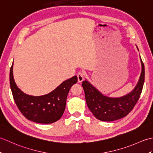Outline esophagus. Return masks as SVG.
<instances>
[{"instance_id": "34e87169", "label": "esophagus", "mask_w": 153, "mask_h": 153, "mask_svg": "<svg viewBox=\"0 0 153 153\" xmlns=\"http://www.w3.org/2000/svg\"><path fill=\"white\" fill-rule=\"evenodd\" d=\"M77 79H78V82H82L84 78H85V74H84V73L82 72V71H79L77 74Z\"/></svg>"}]
</instances>
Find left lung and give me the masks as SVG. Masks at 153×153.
Returning a JSON list of instances; mask_svg holds the SVG:
<instances>
[{"label": "left lung", "instance_id": "left-lung-1", "mask_svg": "<svg viewBox=\"0 0 153 153\" xmlns=\"http://www.w3.org/2000/svg\"><path fill=\"white\" fill-rule=\"evenodd\" d=\"M141 62L142 70L137 85L130 93L120 98L104 96L87 81H83L82 86L87 106L97 119L104 122L114 121L126 116L134 108L140 97L145 81V67L141 58Z\"/></svg>", "mask_w": 153, "mask_h": 153}]
</instances>
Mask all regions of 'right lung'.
<instances>
[{
	"instance_id": "obj_1",
	"label": "right lung",
	"mask_w": 153,
	"mask_h": 153,
	"mask_svg": "<svg viewBox=\"0 0 153 153\" xmlns=\"http://www.w3.org/2000/svg\"><path fill=\"white\" fill-rule=\"evenodd\" d=\"M13 64L10 70V84L13 98L19 111L27 119L37 123H51L59 120L64 112L68 94L77 82V76L65 81L53 92L41 97L23 93L13 77Z\"/></svg>"
}]
</instances>
